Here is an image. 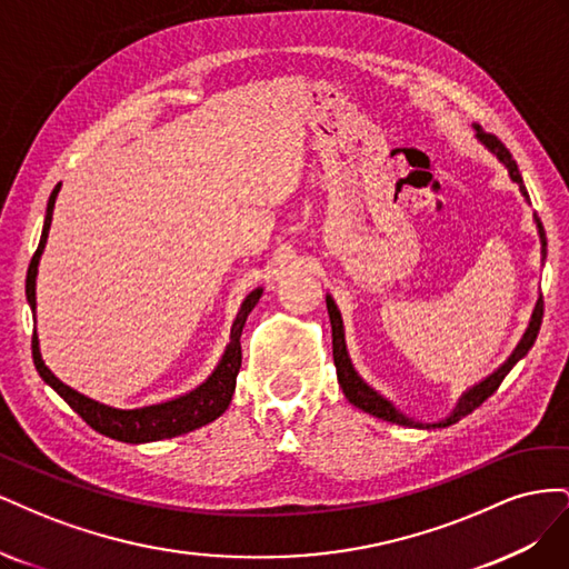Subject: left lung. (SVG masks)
Wrapping results in <instances>:
<instances>
[{
    "mask_svg": "<svg viewBox=\"0 0 569 569\" xmlns=\"http://www.w3.org/2000/svg\"><path fill=\"white\" fill-rule=\"evenodd\" d=\"M475 130H477V140H479L481 144H485V147L493 153V157L508 168L510 180L520 187L522 197L529 201V194H527V189H525V182H522V176H520V170H518V163H515L512 153L506 149V144H503L501 140H498L496 134L485 132L479 126H475ZM533 220H537L539 237H541V256L546 258V232H543V226H541V220H539L537 216H533ZM325 301H327V313H330V322H332V356H335L337 380H339V385H341V389H343V396H347V399H349L356 408L370 412V416H375V418L387 420V422H396V425H406V427H420V429L449 427V425L462 420L465 416H470V412H472L475 408H479L481 403H485V401L489 399V396H491L498 387H501V382L506 380V375L512 370V366L518 363L520 358H525L527 351L533 347V341H537V335H539V327H541V318H543V299H539V301H537V308H533V313H531V320H529V327H527L525 337L520 339L518 349H515V351L510 353V358L506 360V363H503L501 368H498L493 375H489L487 380H481L479 385H475L472 389L465 391V393L460 396L458 406L453 408V412H451V416L446 418V420H439V422H416V420L406 418L399 408H396L391 401L385 399V396H380L372 387H368V385L363 382V377H360V375L356 372V368H353V363H351V358H349V351H347V341H343V322H341L339 308H337V303L332 301V297H327Z\"/></svg>",
    "mask_w": 569,
    "mask_h": 569,
    "instance_id": "left-lung-1",
    "label": "left lung"
}]
</instances>
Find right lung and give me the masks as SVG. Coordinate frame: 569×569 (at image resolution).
<instances>
[{"label": "right lung", "instance_id": "1", "mask_svg": "<svg viewBox=\"0 0 569 569\" xmlns=\"http://www.w3.org/2000/svg\"><path fill=\"white\" fill-rule=\"evenodd\" d=\"M61 189V182L54 187L49 201H47V216H44V228L38 251L32 253V261L28 266V278H26V297L28 303L36 313V280H38V266H40V256L44 251L49 228H51V213H54V203L57 194ZM263 289H253L251 295L242 301V308L232 322L230 330V343L226 353H222L220 363L216 370L209 375V380L201 382L197 389H192L184 396H178V399H170L163 403H153L144 408H132V410H120L111 408L99 401L88 399V396L66 387L59 377L51 372L44 360L40 356V341L38 335H32V360H36V368L40 372L42 380L54 389L61 399L71 406L78 416L88 422L92 429H97L99 435H104L116 441H126V443H147V441H161V439H173L180 435L192 432V429H199L203 425L213 422L220 418L222 412L228 410L234 385H237V375L239 368H242V343H239V337H242L244 322L249 313L253 311V306L261 299Z\"/></svg>", "mask_w": 569, "mask_h": 569}]
</instances>
